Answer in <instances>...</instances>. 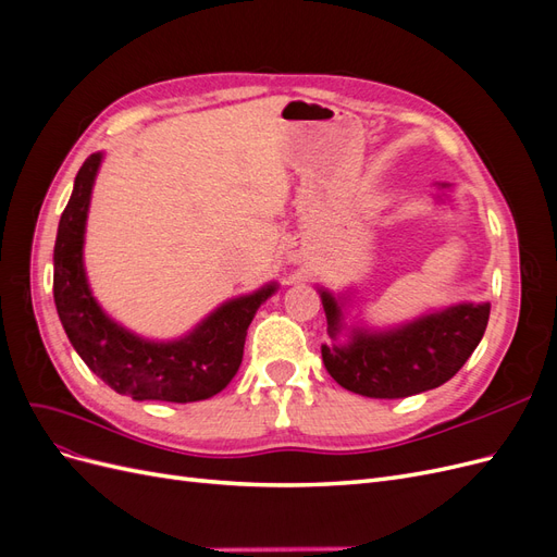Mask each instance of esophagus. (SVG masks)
<instances>
[{
	"label": "esophagus",
	"instance_id": "obj_1",
	"mask_svg": "<svg viewBox=\"0 0 557 557\" xmlns=\"http://www.w3.org/2000/svg\"><path fill=\"white\" fill-rule=\"evenodd\" d=\"M288 256H290V260H297L299 256H301V248L295 244V246H290V250H288Z\"/></svg>",
	"mask_w": 557,
	"mask_h": 557
}]
</instances>
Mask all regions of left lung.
Masks as SVG:
<instances>
[{
	"label": "left lung",
	"mask_w": 557,
	"mask_h": 557,
	"mask_svg": "<svg viewBox=\"0 0 557 557\" xmlns=\"http://www.w3.org/2000/svg\"><path fill=\"white\" fill-rule=\"evenodd\" d=\"M448 188V183H440ZM327 332L336 342L344 327L342 299L320 290ZM491 318V301L455 305L387 332L352 327L348 344L323 346L330 376L350 393L376 399H399L432 391L460 372L479 346Z\"/></svg>",
	"instance_id": "obj_1"
}]
</instances>
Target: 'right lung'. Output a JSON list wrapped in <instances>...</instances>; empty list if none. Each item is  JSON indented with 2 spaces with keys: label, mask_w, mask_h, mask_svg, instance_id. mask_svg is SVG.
I'll use <instances>...</instances> for the list:
<instances>
[{
  "label": "right lung",
  "mask_w": 557,
  "mask_h": 557,
  "mask_svg": "<svg viewBox=\"0 0 557 557\" xmlns=\"http://www.w3.org/2000/svg\"><path fill=\"white\" fill-rule=\"evenodd\" d=\"M102 153H92L76 174L53 252V297L62 327L92 372L115 393L132 399L199 401L218 395L234 379L244 358L246 332L276 285L218 307L178 342L156 344L127 332L102 311L83 269V234L92 183Z\"/></svg>",
  "instance_id": "1"
}]
</instances>
